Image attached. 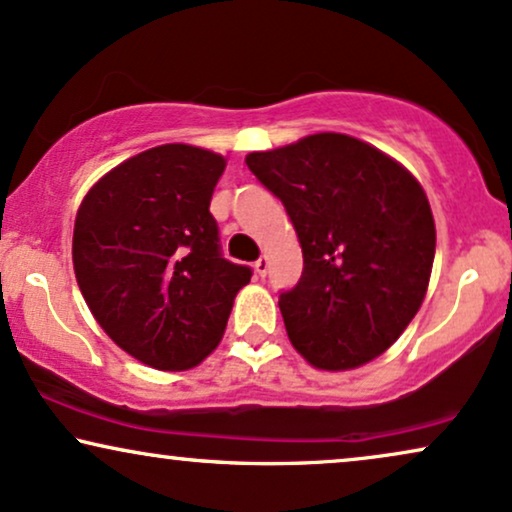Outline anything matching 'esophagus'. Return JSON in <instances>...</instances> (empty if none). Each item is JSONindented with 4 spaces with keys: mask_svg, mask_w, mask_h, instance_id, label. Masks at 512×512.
Wrapping results in <instances>:
<instances>
[{
    "mask_svg": "<svg viewBox=\"0 0 512 512\" xmlns=\"http://www.w3.org/2000/svg\"><path fill=\"white\" fill-rule=\"evenodd\" d=\"M254 270H256V275H258V277H265V275H268V270H270V261H268V256H261V258H258V261L254 263Z\"/></svg>",
    "mask_w": 512,
    "mask_h": 512,
    "instance_id": "esophagus-1",
    "label": "esophagus"
}]
</instances>
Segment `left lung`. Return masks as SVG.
<instances>
[{
	"instance_id": "left-lung-1",
	"label": "left lung",
	"mask_w": 512,
	"mask_h": 512,
	"mask_svg": "<svg viewBox=\"0 0 512 512\" xmlns=\"http://www.w3.org/2000/svg\"><path fill=\"white\" fill-rule=\"evenodd\" d=\"M247 167L294 223L303 275L280 294L289 341L317 369L362 367L393 345L426 298L435 221L421 183L374 145L315 134Z\"/></svg>"
}]
</instances>
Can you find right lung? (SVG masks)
Returning a JSON list of instances; mask_svg holds the SVG:
<instances>
[{"label": "right lung", "mask_w": 512, "mask_h": 512, "mask_svg": "<svg viewBox=\"0 0 512 512\" xmlns=\"http://www.w3.org/2000/svg\"><path fill=\"white\" fill-rule=\"evenodd\" d=\"M223 169L211 150L157 145L108 171L79 204V291L105 334L152 369L197 367L251 280V268L223 258L209 211Z\"/></svg>", "instance_id": "1"}]
</instances>
